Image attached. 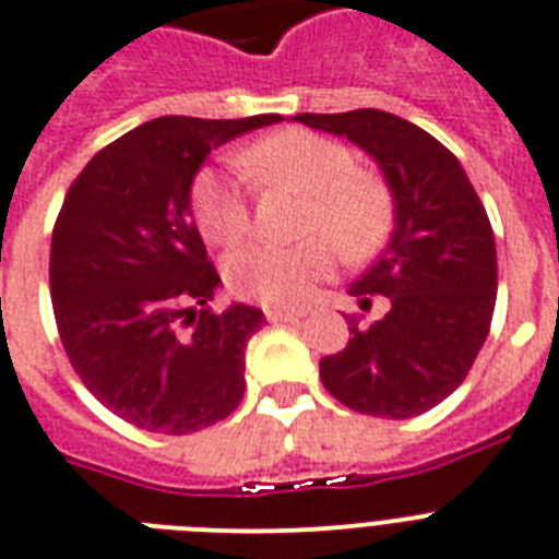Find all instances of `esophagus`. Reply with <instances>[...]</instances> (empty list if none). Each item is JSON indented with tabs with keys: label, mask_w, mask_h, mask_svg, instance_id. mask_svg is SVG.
I'll use <instances>...</instances> for the list:
<instances>
[{
	"label": "esophagus",
	"mask_w": 559,
	"mask_h": 559,
	"mask_svg": "<svg viewBox=\"0 0 559 559\" xmlns=\"http://www.w3.org/2000/svg\"><path fill=\"white\" fill-rule=\"evenodd\" d=\"M264 316H266V321H270V324H289V321H301L304 319V312L281 310V307H266Z\"/></svg>",
	"instance_id": "esophagus-1"
}]
</instances>
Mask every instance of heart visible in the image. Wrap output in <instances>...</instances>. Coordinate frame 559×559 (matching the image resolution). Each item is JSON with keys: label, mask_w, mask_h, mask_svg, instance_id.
Returning a JSON list of instances; mask_svg holds the SVG:
<instances>
[{"label": "heart", "mask_w": 559, "mask_h": 559, "mask_svg": "<svg viewBox=\"0 0 559 559\" xmlns=\"http://www.w3.org/2000/svg\"><path fill=\"white\" fill-rule=\"evenodd\" d=\"M238 160L249 180L304 194V233L330 234L347 255H367L384 235L388 192L379 177L356 169V154L338 140L284 129L243 148ZM192 209L203 238L217 247H235L252 226L247 186L226 171L203 169L194 177ZM329 239L316 235L295 247L249 243L226 261V284L240 298L266 307H298L310 298L312 284L333 270L335 247Z\"/></svg>", "instance_id": "b5f03b06"}]
</instances>
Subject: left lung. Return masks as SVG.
I'll list each match as a JSON object with an SVG mask.
<instances>
[{"label": "left lung", "mask_w": 559, "mask_h": 559, "mask_svg": "<svg viewBox=\"0 0 559 559\" xmlns=\"http://www.w3.org/2000/svg\"><path fill=\"white\" fill-rule=\"evenodd\" d=\"M365 148L388 177L396 229L376 264L350 287L388 295L390 310L321 358V382L342 405L379 419H411L465 382L491 330L497 247L479 194L456 154L419 126L379 108L295 115Z\"/></svg>", "instance_id": "1"}]
</instances>
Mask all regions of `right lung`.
I'll use <instances>...</instances> for the list:
<instances>
[{
	"mask_svg": "<svg viewBox=\"0 0 559 559\" xmlns=\"http://www.w3.org/2000/svg\"><path fill=\"white\" fill-rule=\"evenodd\" d=\"M278 120L157 117L99 148L68 189L48 270L59 338L99 405L134 428L183 437L243 399L264 312L209 307L221 275L189 192L212 148Z\"/></svg>",
	"mask_w": 559,
	"mask_h": 559,
	"instance_id": "obj_1",
	"label": "right lung"
}]
</instances>
